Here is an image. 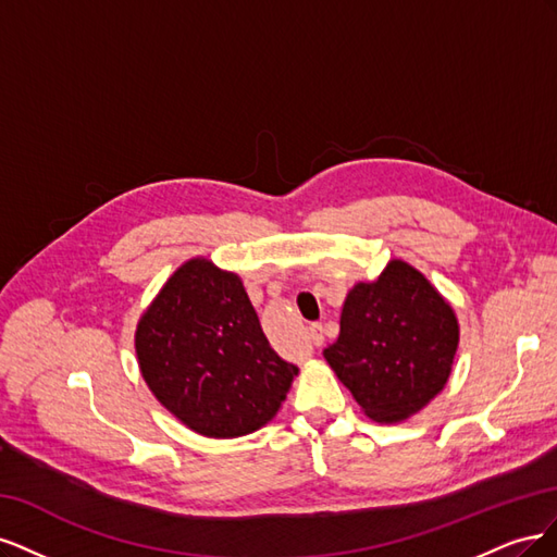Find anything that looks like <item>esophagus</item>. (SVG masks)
Masks as SVG:
<instances>
[{
    "instance_id": "1",
    "label": "esophagus",
    "mask_w": 557,
    "mask_h": 557,
    "mask_svg": "<svg viewBox=\"0 0 557 557\" xmlns=\"http://www.w3.org/2000/svg\"><path fill=\"white\" fill-rule=\"evenodd\" d=\"M309 342H311L313 346H320V344L325 342L323 325H311V327H309Z\"/></svg>"
}]
</instances>
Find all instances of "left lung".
Wrapping results in <instances>:
<instances>
[{"instance_id": "8db88e82", "label": "left lung", "mask_w": 557, "mask_h": 557, "mask_svg": "<svg viewBox=\"0 0 557 557\" xmlns=\"http://www.w3.org/2000/svg\"><path fill=\"white\" fill-rule=\"evenodd\" d=\"M339 325L323 356L376 423H401L444 391L460 342L458 315L409 262L395 258L376 281L352 285Z\"/></svg>"}]
</instances>
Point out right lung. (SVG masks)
Masks as SVG:
<instances>
[{
  "mask_svg": "<svg viewBox=\"0 0 557 557\" xmlns=\"http://www.w3.org/2000/svg\"><path fill=\"white\" fill-rule=\"evenodd\" d=\"M134 350L148 391L211 440L264 428L297 376L269 346L242 278L207 258L166 278L139 318Z\"/></svg>",
  "mask_w": 557,
  "mask_h": 557,
  "instance_id": "add662e5",
  "label": "right lung"
}]
</instances>
